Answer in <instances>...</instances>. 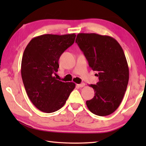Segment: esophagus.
I'll return each instance as SVG.
<instances>
[{
  "mask_svg": "<svg viewBox=\"0 0 146 146\" xmlns=\"http://www.w3.org/2000/svg\"><path fill=\"white\" fill-rule=\"evenodd\" d=\"M84 86H85V84L84 83L80 84H76V86H78V88H83Z\"/></svg>",
  "mask_w": 146,
  "mask_h": 146,
  "instance_id": "obj_1",
  "label": "esophagus"
}]
</instances>
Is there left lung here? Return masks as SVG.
<instances>
[{
    "instance_id": "1",
    "label": "left lung",
    "mask_w": 146,
    "mask_h": 146,
    "mask_svg": "<svg viewBox=\"0 0 146 146\" xmlns=\"http://www.w3.org/2000/svg\"><path fill=\"white\" fill-rule=\"evenodd\" d=\"M75 42L83 51L89 66L98 72L99 81L91 84L95 96L86 101L89 110L107 116L122 102L129 81V68L124 52L114 38L96 33H78Z\"/></svg>"
}]
</instances>
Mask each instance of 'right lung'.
Listing matches in <instances>:
<instances>
[{
	"label": "right lung",
	"instance_id": "1",
	"mask_svg": "<svg viewBox=\"0 0 146 146\" xmlns=\"http://www.w3.org/2000/svg\"><path fill=\"white\" fill-rule=\"evenodd\" d=\"M75 33L46 34L32 38L24 51L21 75L31 102L39 110L53 113L60 110L75 84L57 80L58 60L75 42Z\"/></svg>",
	"mask_w": 146,
	"mask_h": 146
}]
</instances>
